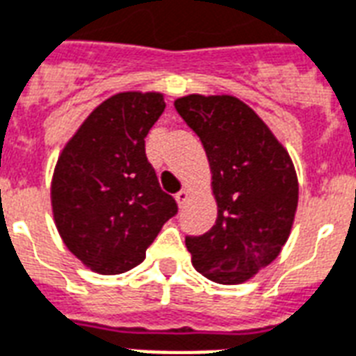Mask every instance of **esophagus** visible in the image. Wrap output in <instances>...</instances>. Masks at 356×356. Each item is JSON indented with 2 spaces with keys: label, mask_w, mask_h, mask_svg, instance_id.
Here are the masks:
<instances>
[{
  "label": "esophagus",
  "mask_w": 356,
  "mask_h": 356,
  "mask_svg": "<svg viewBox=\"0 0 356 356\" xmlns=\"http://www.w3.org/2000/svg\"><path fill=\"white\" fill-rule=\"evenodd\" d=\"M188 199H189V189H186V188L181 189L180 193L176 195V202H178V207H180V208L186 204V200H188Z\"/></svg>",
  "instance_id": "34e87169"
}]
</instances>
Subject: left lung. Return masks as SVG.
Here are the masks:
<instances>
[{
  "label": "left lung",
  "instance_id": "8db88e82",
  "mask_svg": "<svg viewBox=\"0 0 356 356\" xmlns=\"http://www.w3.org/2000/svg\"><path fill=\"white\" fill-rule=\"evenodd\" d=\"M175 106L207 149L216 225L188 236L193 266L221 285H238L266 268L289 238L298 178L289 152L234 95L178 97Z\"/></svg>",
  "mask_w": 356,
  "mask_h": 356
}]
</instances>
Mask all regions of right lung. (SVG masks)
Wrapping results in <instances>:
<instances>
[{"mask_svg": "<svg viewBox=\"0 0 356 356\" xmlns=\"http://www.w3.org/2000/svg\"><path fill=\"white\" fill-rule=\"evenodd\" d=\"M165 111L159 92H120L95 106L61 149L50 184L56 229L92 272L124 274L178 212L146 159L144 138Z\"/></svg>", "mask_w": 356, "mask_h": 356, "instance_id": "1", "label": "right lung"}]
</instances>
